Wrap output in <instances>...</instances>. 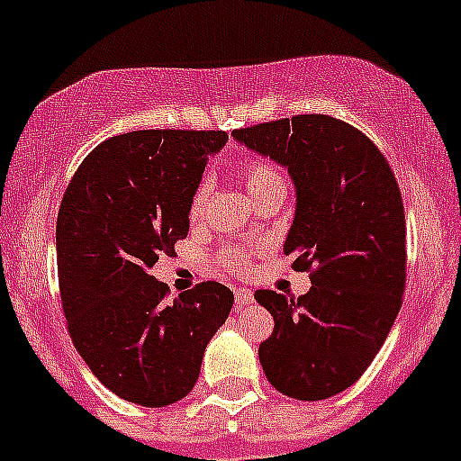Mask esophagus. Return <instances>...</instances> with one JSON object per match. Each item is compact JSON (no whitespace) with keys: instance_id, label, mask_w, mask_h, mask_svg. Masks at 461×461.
Segmentation results:
<instances>
[{"instance_id":"1","label":"esophagus","mask_w":461,"mask_h":461,"mask_svg":"<svg viewBox=\"0 0 461 461\" xmlns=\"http://www.w3.org/2000/svg\"><path fill=\"white\" fill-rule=\"evenodd\" d=\"M234 308L236 310H243V308H249V305L254 303V292L248 290V287H236L234 292Z\"/></svg>"}]
</instances>
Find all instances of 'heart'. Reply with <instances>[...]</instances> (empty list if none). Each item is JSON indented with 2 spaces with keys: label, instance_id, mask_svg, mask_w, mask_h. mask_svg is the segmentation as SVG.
<instances>
[{
  "label": "heart",
  "instance_id": "heart-1",
  "mask_svg": "<svg viewBox=\"0 0 461 461\" xmlns=\"http://www.w3.org/2000/svg\"><path fill=\"white\" fill-rule=\"evenodd\" d=\"M239 171L243 176L245 185H248L249 194H258L263 189L272 187V185H281L283 178L278 176V171L269 165L267 160L258 156H245L243 160L239 162ZM209 198V180L204 178L198 183V187L194 189L192 201H189V216L192 221H198V218L204 213V207H207ZM221 263H225L227 267L234 269V272H240L248 265V254L240 252V249H227V252L221 254Z\"/></svg>",
  "mask_w": 461,
  "mask_h": 461
}]
</instances>
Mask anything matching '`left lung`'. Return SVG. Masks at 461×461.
I'll return each instance as SVG.
<instances>
[{
  "label": "left lung",
  "instance_id": "1",
  "mask_svg": "<svg viewBox=\"0 0 461 461\" xmlns=\"http://www.w3.org/2000/svg\"><path fill=\"white\" fill-rule=\"evenodd\" d=\"M234 138L290 171L296 213L283 252L312 281L299 299L254 292L274 317L260 366L287 397L328 399L368 370L402 308L406 216L397 178L366 133L332 115L272 120Z\"/></svg>",
  "mask_w": 461,
  "mask_h": 461
}]
</instances>
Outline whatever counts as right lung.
Listing matches in <instances>:
<instances>
[{
	"label": "right lung",
	"instance_id": "right-lung-1",
	"mask_svg": "<svg viewBox=\"0 0 461 461\" xmlns=\"http://www.w3.org/2000/svg\"><path fill=\"white\" fill-rule=\"evenodd\" d=\"M225 131L147 129L97 144L58 213V278L67 328L91 373L118 397L169 406L196 384L204 348L234 292L198 283L169 301L149 269L187 239L189 201Z\"/></svg>",
	"mask_w": 461,
	"mask_h": 461
}]
</instances>
